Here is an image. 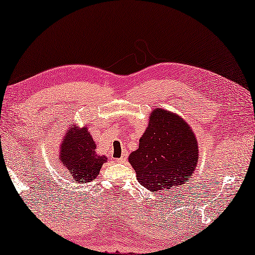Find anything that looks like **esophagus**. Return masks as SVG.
I'll list each match as a JSON object with an SVG mask.
<instances>
[{
  "mask_svg": "<svg viewBox=\"0 0 255 255\" xmlns=\"http://www.w3.org/2000/svg\"><path fill=\"white\" fill-rule=\"evenodd\" d=\"M127 158H128V154H127V151H123V155L121 156L120 158H117V162H119V163H124L125 160H127Z\"/></svg>",
  "mask_w": 255,
  "mask_h": 255,
  "instance_id": "1",
  "label": "esophagus"
}]
</instances>
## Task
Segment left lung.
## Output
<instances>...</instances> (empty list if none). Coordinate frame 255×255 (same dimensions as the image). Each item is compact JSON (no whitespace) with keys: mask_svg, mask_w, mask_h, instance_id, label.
<instances>
[{"mask_svg":"<svg viewBox=\"0 0 255 255\" xmlns=\"http://www.w3.org/2000/svg\"><path fill=\"white\" fill-rule=\"evenodd\" d=\"M195 133L177 114L156 108L139 140V148L128 156L141 186L152 193L178 189L194 173L198 160Z\"/></svg>","mask_w":255,"mask_h":255,"instance_id":"obj_1","label":"left lung"}]
</instances>
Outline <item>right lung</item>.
<instances>
[{"mask_svg": "<svg viewBox=\"0 0 255 255\" xmlns=\"http://www.w3.org/2000/svg\"><path fill=\"white\" fill-rule=\"evenodd\" d=\"M96 148V142L87 127L76 128L75 125H72L70 130H67L61 142L59 160L67 168L74 181L90 182L99 174L107 157L98 155Z\"/></svg>", "mask_w": 255, "mask_h": 255, "instance_id": "obj_1", "label": "right lung"}]
</instances>
